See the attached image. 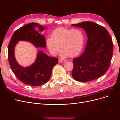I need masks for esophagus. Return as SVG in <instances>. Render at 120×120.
I'll list each match as a JSON object with an SVG mask.
<instances>
[{
  "instance_id": "34e87169",
  "label": "esophagus",
  "mask_w": 120,
  "mask_h": 120,
  "mask_svg": "<svg viewBox=\"0 0 120 120\" xmlns=\"http://www.w3.org/2000/svg\"><path fill=\"white\" fill-rule=\"evenodd\" d=\"M59 62L60 63H64L65 62H66V60L60 59V60H59Z\"/></svg>"
}]
</instances>
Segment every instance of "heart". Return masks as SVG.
I'll return each mask as SVG.
<instances>
[{
  "instance_id": "b5f03b06",
  "label": "heart",
  "mask_w": 120,
  "mask_h": 120,
  "mask_svg": "<svg viewBox=\"0 0 120 120\" xmlns=\"http://www.w3.org/2000/svg\"><path fill=\"white\" fill-rule=\"evenodd\" d=\"M84 43V35L79 29H70L60 27L51 34L50 38L46 40V45L50 53L56 56L61 50L63 57H74L81 52Z\"/></svg>"
}]
</instances>
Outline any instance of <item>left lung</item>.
I'll use <instances>...</instances> for the list:
<instances>
[{
    "label": "left lung",
    "instance_id": "8db88e82",
    "mask_svg": "<svg viewBox=\"0 0 120 120\" xmlns=\"http://www.w3.org/2000/svg\"><path fill=\"white\" fill-rule=\"evenodd\" d=\"M72 26L82 28L88 41L85 52L73 60L72 77L81 82H88L103 75L110 67L113 43L104 27L92 21H86Z\"/></svg>",
    "mask_w": 120,
    "mask_h": 120
}]
</instances>
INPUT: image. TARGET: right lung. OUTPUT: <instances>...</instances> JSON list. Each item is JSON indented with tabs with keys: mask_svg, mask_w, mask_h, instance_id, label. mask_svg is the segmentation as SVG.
Masks as SVG:
<instances>
[{
	"mask_svg": "<svg viewBox=\"0 0 120 120\" xmlns=\"http://www.w3.org/2000/svg\"><path fill=\"white\" fill-rule=\"evenodd\" d=\"M45 28L34 22L23 25L14 32L8 45V58L11 68L19 81L30 86H41L48 82L51 77L52 69L59 60L39 50L34 63L30 66L23 67L16 60L14 49L19 41H28L37 48H45V37L39 32Z\"/></svg>",
	"mask_w": 120,
	"mask_h": 120,
	"instance_id": "obj_1",
	"label": "right lung"
}]
</instances>
